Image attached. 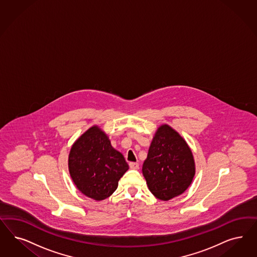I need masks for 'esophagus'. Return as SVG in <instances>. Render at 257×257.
<instances>
[{"instance_id":"esophagus-1","label":"esophagus","mask_w":257,"mask_h":257,"mask_svg":"<svg viewBox=\"0 0 257 257\" xmlns=\"http://www.w3.org/2000/svg\"><path fill=\"white\" fill-rule=\"evenodd\" d=\"M130 167L132 169H139V164L138 163H130Z\"/></svg>"}]
</instances>
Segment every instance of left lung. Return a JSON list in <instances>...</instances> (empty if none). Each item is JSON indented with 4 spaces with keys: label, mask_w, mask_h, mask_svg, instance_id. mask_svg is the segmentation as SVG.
<instances>
[{
    "label": "left lung",
    "mask_w": 257,
    "mask_h": 257,
    "mask_svg": "<svg viewBox=\"0 0 257 257\" xmlns=\"http://www.w3.org/2000/svg\"><path fill=\"white\" fill-rule=\"evenodd\" d=\"M150 192L161 200H169L186 190L195 176L190 148L168 124L158 128L142 168Z\"/></svg>",
    "instance_id": "obj_1"
}]
</instances>
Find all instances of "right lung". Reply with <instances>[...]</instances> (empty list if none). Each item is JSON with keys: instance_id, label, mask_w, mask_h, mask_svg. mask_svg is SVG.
I'll list each match as a JSON object with an SVG mask.
<instances>
[{"instance_id": "right-lung-1", "label": "right lung", "mask_w": 257, "mask_h": 257, "mask_svg": "<svg viewBox=\"0 0 257 257\" xmlns=\"http://www.w3.org/2000/svg\"><path fill=\"white\" fill-rule=\"evenodd\" d=\"M68 165L77 189L95 200L108 198L128 169L122 153L111 147L108 136L97 125L75 142Z\"/></svg>"}]
</instances>
